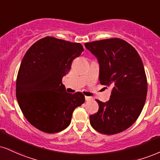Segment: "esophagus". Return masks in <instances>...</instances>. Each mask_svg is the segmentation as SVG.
I'll use <instances>...</instances> for the list:
<instances>
[{
	"mask_svg": "<svg viewBox=\"0 0 160 160\" xmlns=\"http://www.w3.org/2000/svg\"><path fill=\"white\" fill-rule=\"evenodd\" d=\"M85 99L86 101H91V100H92V98L88 97V96H85Z\"/></svg>",
	"mask_w": 160,
	"mask_h": 160,
	"instance_id": "esophagus-1",
	"label": "esophagus"
}]
</instances>
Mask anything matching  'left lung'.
<instances>
[{
  "label": "left lung",
  "mask_w": 160,
  "mask_h": 160,
  "mask_svg": "<svg viewBox=\"0 0 160 160\" xmlns=\"http://www.w3.org/2000/svg\"><path fill=\"white\" fill-rule=\"evenodd\" d=\"M85 47L98 60L100 82L112 87L108 101L96 100L99 109L89 116L90 124L107 135L124 131L137 120L146 101L148 82L141 57L118 38L87 42Z\"/></svg>",
  "instance_id": "obj_1"
}]
</instances>
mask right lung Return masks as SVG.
<instances>
[{
    "mask_svg": "<svg viewBox=\"0 0 160 160\" xmlns=\"http://www.w3.org/2000/svg\"><path fill=\"white\" fill-rule=\"evenodd\" d=\"M84 51L81 44L46 36L23 58L16 80L17 101L27 120L47 133L63 130L73 112L85 102L81 92L68 93L62 79Z\"/></svg>",
    "mask_w": 160,
    "mask_h": 160,
    "instance_id": "1",
    "label": "right lung"
}]
</instances>
